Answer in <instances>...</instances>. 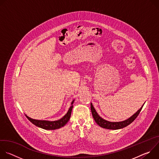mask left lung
Returning <instances> with one entry per match:
<instances>
[{"mask_svg": "<svg viewBox=\"0 0 159 159\" xmlns=\"http://www.w3.org/2000/svg\"><path fill=\"white\" fill-rule=\"evenodd\" d=\"M144 104L130 118H129L128 119H127V120H126L125 121H120V122H111V121H108L105 120L104 119L102 118L98 114V112H96V111L94 109V106H93L92 103H90V109H91L92 115H93V116L94 118V120H95L96 123L99 126H101V127H102L103 128L109 129H121V128H123L124 127L127 126L128 125L131 124L136 118H137V117L140 114V111H141V110H142Z\"/></svg>", "mask_w": 159, "mask_h": 159, "instance_id": "8db88e82", "label": "left lung"}]
</instances>
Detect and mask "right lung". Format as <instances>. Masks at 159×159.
<instances>
[{
    "instance_id": "add662e5",
    "label": "right lung",
    "mask_w": 159,
    "mask_h": 159,
    "mask_svg": "<svg viewBox=\"0 0 159 159\" xmlns=\"http://www.w3.org/2000/svg\"><path fill=\"white\" fill-rule=\"evenodd\" d=\"M74 99L71 102V106L68 111V112L66 113V115L63 116L61 119L56 121H48V120H34L30 118L26 115V118L35 126L39 127L41 128H43L44 129H48V130H52V129H56L60 128L63 126H64L67 122L69 121L71 116L72 110L73 108V104L74 102Z\"/></svg>"
}]
</instances>
